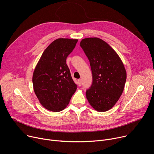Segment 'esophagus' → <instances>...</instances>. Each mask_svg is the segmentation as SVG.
Wrapping results in <instances>:
<instances>
[{"label":"esophagus","instance_id":"34e87169","mask_svg":"<svg viewBox=\"0 0 154 154\" xmlns=\"http://www.w3.org/2000/svg\"><path fill=\"white\" fill-rule=\"evenodd\" d=\"M78 84H79V86H80L82 85V80L81 79H79Z\"/></svg>","mask_w":154,"mask_h":154}]
</instances>
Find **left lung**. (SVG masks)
<instances>
[{"instance_id":"8db88e82","label":"left lung","mask_w":154,"mask_h":154,"mask_svg":"<svg viewBox=\"0 0 154 154\" xmlns=\"http://www.w3.org/2000/svg\"><path fill=\"white\" fill-rule=\"evenodd\" d=\"M80 45L89 60L92 74L86 98L95 110L107 111L123 93L126 80L124 65L114 49L99 38H85Z\"/></svg>"}]
</instances>
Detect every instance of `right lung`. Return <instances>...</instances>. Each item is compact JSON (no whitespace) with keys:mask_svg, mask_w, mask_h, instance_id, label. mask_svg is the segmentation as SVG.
I'll list each match as a JSON object with an SVG mask.
<instances>
[{"mask_svg":"<svg viewBox=\"0 0 154 154\" xmlns=\"http://www.w3.org/2000/svg\"><path fill=\"white\" fill-rule=\"evenodd\" d=\"M77 41L63 38L55 40L45 49L35 68L34 91L40 104L49 111L63 110L77 89L66 60Z\"/></svg>","mask_w":154,"mask_h":154,"instance_id":"add662e5","label":"right lung"}]
</instances>
